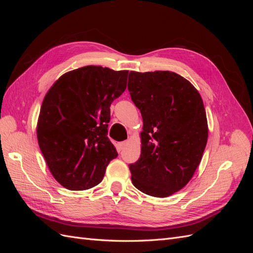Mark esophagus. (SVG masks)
<instances>
[{"instance_id":"obj_1","label":"esophagus","mask_w":253,"mask_h":253,"mask_svg":"<svg viewBox=\"0 0 253 253\" xmlns=\"http://www.w3.org/2000/svg\"><path fill=\"white\" fill-rule=\"evenodd\" d=\"M127 143H128V141H127V140H126V141H122V142H119V143L117 144V149H118L119 151H122V150H124V149L126 147Z\"/></svg>"}]
</instances>
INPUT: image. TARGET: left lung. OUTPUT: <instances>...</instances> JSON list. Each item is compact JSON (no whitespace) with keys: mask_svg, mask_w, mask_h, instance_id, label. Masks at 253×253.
Returning a JSON list of instances; mask_svg holds the SVG:
<instances>
[{"mask_svg":"<svg viewBox=\"0 0 253 253\" xmlns=\"http://www.w3.org/2000/svg\"><path fill=\"white\" fill-rule=\"evenodd\" d=\"M127 88L140 110L141 155L129 165L141 192L168 197L193 177L208 140V122L198 90L180 75L156 71L128 75Z\"/></svg>","mask_w":253,"mask_h":253,"instance_id":"1","label":"left lung"}]
</instances>
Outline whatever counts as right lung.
<instances>
[{
  "label": "right lung",
  "instance_id": "obj_1",
  "mask_svg": "<svg viewBox=\"0 0 253 253\" xmlns=\"http://www.w3.org/2000/svg\"><path fill=\"white\" fill-rule=\"evenodd\" d=\"M127 71L88 65L67 72L45 95L37 137L51 175L68 190L103 179L118 153L108 137L110 106L126 88Z\"/></svg>",
  "mask_w": 253,
  "mask_h": 253
}]
</instances>
